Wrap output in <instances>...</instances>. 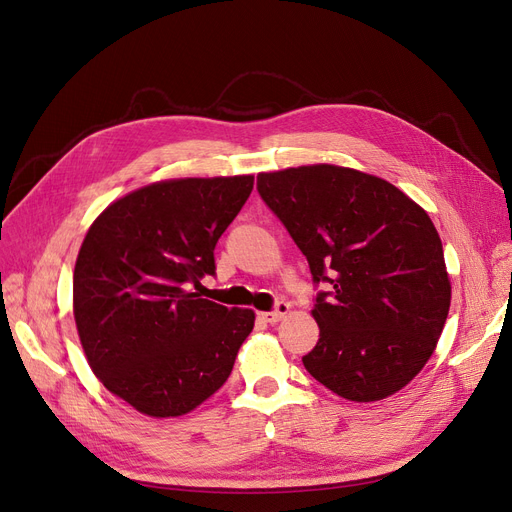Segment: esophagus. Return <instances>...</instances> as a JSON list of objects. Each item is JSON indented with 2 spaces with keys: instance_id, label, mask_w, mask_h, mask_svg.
<instances>
[{
  "instance_id": "obj_1",
  "label": "esophagus",
  "mask_w": 512,
  "mask_h": 512,
  "mask_svg": "<svg viewBox=\"0 0 512 512\" xmlns=\"http://www.w3.org/2000/svg\"><path fill=\"white\" fill-rule=\"evenodd\" d=\"M288 309H291V303H288V301H278V303H276V307H274L272 311H263L261 318H263L265 322L274 324V322L282 320V318L288 314Z\"/></svg>"
}]
</instances>
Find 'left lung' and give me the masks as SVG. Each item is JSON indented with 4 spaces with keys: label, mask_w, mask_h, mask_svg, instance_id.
I'll return each instance as SVG.
<instances>
[{
    "label": "left lung",
    "mask_w": 512,
    "mask_h": 512,
    "mask_svg": "<svg viewBox=\"0 0 512 512\" xmlns=\"http://www.w3.org/2000/svg\"><path fill=\"white\" fill-rule=\"evenodd\" d=\"M257 192L309 263L318 291V383L351 402L406 387L427 364L452 288L431 217L393 184L362 171L309 165L257 175Z\"/></svg>",
    "instance_id": "1"
}]
</instances>
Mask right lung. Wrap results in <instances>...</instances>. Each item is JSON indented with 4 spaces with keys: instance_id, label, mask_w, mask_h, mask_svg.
Here are the masks:
<instances>
[{
    "instance_id": "add662e5",
    "label": "right lung",
    "mask_w": 512,
    "mask_h": 512,
    "mask_svg": "<svg viewBox=\"0 0 512 512\" xmlns=\"http://www.w3.org/2000/svg\"><path fill=\"white\" fill-rule=\"evenodd\" d=\"M253 190V175L144 186L110 205L75 263L79 339L102 385L138 412L167 418L228 381L251 309L201 299L215 244Z\"/></svg>"
}]
</instances>
